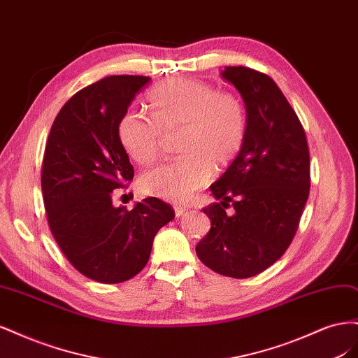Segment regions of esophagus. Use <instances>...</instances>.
I'll return each mask as SVG.
<instances>
[{"label": "esophagus", "mask_w": 358, "mask_h": 358, "mask_svg": "<svg viewBox=\"0 0 358 358\" xmlns=\"http://www.w3.org/2000/svg\"><path fill=\"white\" fill-rule=\"evenodd\" d=\"M185 212H188V209L185 208V206H180V204H176V206H175V213H176V216H182Z\"/></svg>", "instance_id": "esophagus-1"}]
</instances>
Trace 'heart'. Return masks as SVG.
<instances>
[{"mask_svg":"<svg viewBox=\"0 0 358 358\" xmlns=\"http://www.w3.org/2000/svg\"><path fill=\"white\" fill-rule=\"evenodd\" d=\"M150 117L128 112L117 124V137L137 164L159 157L162 133L182 129L178 150L183 157L161 164L140 178L146 196L185 201L239 155L248 134L243 100L196 79H169L148 92Z\"/></svg>","mask_w":358,"mask_h":358,"instance_id":"obj_1","label":"heart"}]
</instances>
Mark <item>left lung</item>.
<instances>
[{"label":"left lung","mask_w":358,"mask_h":358,"mask_svg":"<svg viewBox=\"0 0 358 358\" xmlns=\"http://www.w3.org/2000/svg\"><path fill=\"white\" fill-rule=\"evenodd\" d=\"M221 76L242 95L248 134L210 185L220 203L203 209L212 227L196 252L213 272L245 279L278 262L294 239L309 197L310 159L305 128L272 78L242 66ZM230 202L235 210L227 214Z\"/></svg>","instance_id":"8db88e82"}]
</instances>
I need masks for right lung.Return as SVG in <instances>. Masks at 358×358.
I'll list each match as a JSON object with an SVG mask.
<instances>
[{"label":"right lung","instance_id":"1","mask_svg":"<svg viewBox=\"0 0 358 358\" xmlns=\"http://www.w3.org/2000/svg\"><path fill=\"white\" fill-rule=\"evenodd\" d=\"M146 76H109L76 92L52 124L41 166V191L53 239L71 266L101 284L134 278L161 227L175 218L155 197L131 210L115 208L113 191L134 178L117 124Z\"/></svg>","mask_w":358,"mask_h":358}]
</instances>
